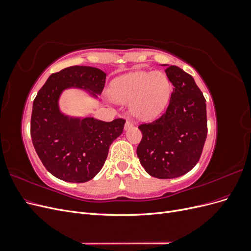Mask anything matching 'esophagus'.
Wrapping results in <instances>:
<instances>
[{
  "label": "esophagus",
  "mask_w": 251,
  "mask_h": 251,
  "mask_svg": "<svg viewBox=\"0 0 251 251\" xmlns=\"http://www.w3.org/2000/svg\"><path fill=\"white\" fill-rule=\"evenodd\" d=\"M133 126V123H132V121L131 120H126V125H125V128H126V130H127V128H130V127H132Z\"/></svg>",
  "instance_id": "34e87169"
}]
</instances>
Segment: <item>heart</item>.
<instances>
[{
	"label": "heart",
	"instance_id": "b5f03b06",
	"mask_svg": "<svg viewBox=\"0 0 251 251\" xmlns=\"http://www.w3.org/2000/svg\"><path fill=\"white\" fill-rule=\"evenodd\" d=\"M109 93L117 102L132 101L133 115L149 120L160 115L166 108L172 93V83L161 71L133 72L113 80Z\"/></svg>",
	"mask_w": 251,
	"mask_h": 251
}]
</instances>
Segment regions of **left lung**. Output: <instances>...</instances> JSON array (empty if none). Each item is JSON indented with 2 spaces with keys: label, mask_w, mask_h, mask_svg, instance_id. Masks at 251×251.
<instances>
[{
  "label": "left lung",
  "mask_w": 251,
  "mask_h": 251,
  "mask_svg": "<svg viewBox=\"0 0 251 251\" xmlns=\"http://www.w3.org/2000/svg\"><path fill=\"white\" fill-rule=\"evenodd\" d=\"M174 89L168 109L156 120L141 124L137 147L141 165L151 176H182L198 163L207 136L206 100L192 75L177 66L165 69Z\"/></svg>",
  "instance_id": "8db88e82"
}]
</instances>
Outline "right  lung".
Here are the masks:
<instances>
[{
    "label": "right lung",
    "instance_id": "1",
    "mask_svg": "<svg viewBox=\"0 0 251 251\" xmlns=\"http://www.w3.org/2000/svg\"><path fill=\"white\" fill-rule=\"evenodd\" d=\"M107 74L94 67L72 66L52 73L33 100L30 134L37 156L53 176L82 183L94 178L108 157L111 143L126 120L110 123L93 117L72 118L59 111L58 98L68 88L101 94Z\"/></svg>",
    "mask_w": 251,
    "mask_h": 251
}]
</instances>
